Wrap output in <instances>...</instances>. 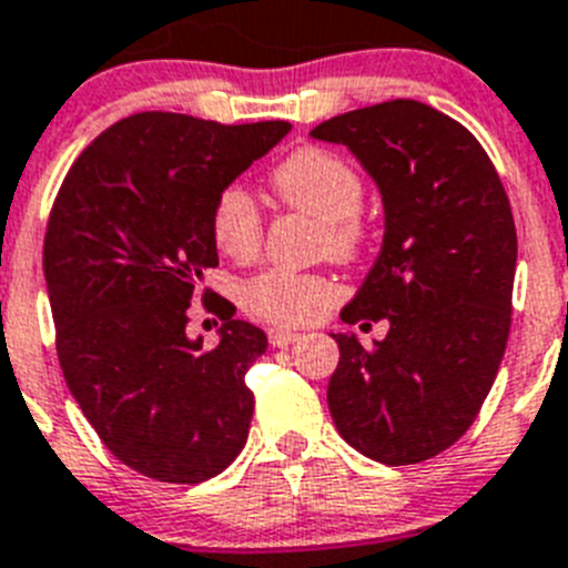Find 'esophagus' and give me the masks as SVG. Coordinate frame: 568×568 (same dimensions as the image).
I'll list each match as a JSON object with an SVG mask.
<instances>
[{
	"label": "esophagus",
	"instance_id": "esophagus-1",
	"mask_svg": "<svg viewBox=\"0 0 568 568\" xmlns=\"http://www.w3.org/2000/svg\"><path fill=\"white\" fill-rule=\"evenodd\" d=\"M300 334L297 332H283V328H271L268 332V343L274 345V348H285V345L297 343Z\"/></svg>",
	"mask_w": 568,
	"mask_h": 568
}]
</instances>
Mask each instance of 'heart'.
Returning <instances> with one entry per match:
<instances>
[{"instance_id":"1","label":"heart","mask_w":568,"mask_h":568,"mask_svg":"<svg viewBox=\"0 0 568 568\" xmlns=\"http://www.w3.org/2000/svg\"><path fill=\"white\" fill-rule=\"evenodd\" d=\"M271 189L285 209L320 220L317 248L339 263H352L368 243V220L363 214V176L352 160L332 148L303 145L291 151L271 171ZM265 236L263 211L243 185H225L211 205V240L234 263L260 254ZM332 277L308 271L271 268L240 288V303L251 317L274 325H305L337 300Z\"/></svg>"}]
</instances>
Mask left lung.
<instances>
[{
	"label": "left lung",
	"instance_id": "obj_1",
	"mask_svg": "<svg viewBox=\"0 0 568 568\" xmlns=\"http://www.w3.org/2000/svg\"><path fill=\"white\" fill-rule=\"evenodd\" d=\"M312 136L348 145L386 209L377 263L339 320H388V334L374 345L332 334L334 426L372 460L423 463L468 432L506 352L517 263L509 196L475 134L423 102L339 113Z\"/></svg>",
	"mask_w": 568,
	"mask_h": 568
}]
</instances>
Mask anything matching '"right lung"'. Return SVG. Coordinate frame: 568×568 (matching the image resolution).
I'll return each mask as SVG.
<instances>
[{"label":"right lung","instance_id":"obj_1","mask_svg":"<svg viewBox=\"0 0 568 568\" xmlns=\"http://www.w3.org/2000/svg\"><path fill=\"white\" fill-rule=\"evenodd\" d=\"M291 131L142 111L79 154L45 231L57 354L73 400L116 460L162 483H202L248 440L245 372L265 334L202 291L220 345L185 334L202 271L216 268L211 205Z\"/></svg>","mask_w":568,"mask_h":568}]
</instances>
